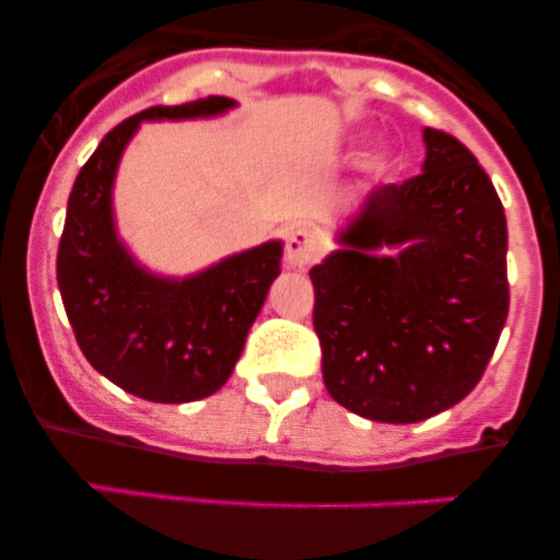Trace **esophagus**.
I'll return each mask as SVG.
<instances>
[{
    "mask_svg": "<svg viewBox=\"0 0 560 560\" xmlns=\"http://www.w3.org/2000/svg\"><path fill=\"white\" fill-rule=\"evenodd\" d=\"M319 255V241L314 237V232L305 230V226H296V230L289 232L285 237V260L294 269H305L311 266Z\"/></svg>",
    "mask_w": 560,
    "mask_h": 560,
    "instance_id": "1",
    "label": "esophagus"
}]
</instances>
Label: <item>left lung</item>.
Here are the masks:
<instances>
[{
  "label": "left lung",
  "mask_w": 560,
  "mask_h": 560,
  "mask_svg": "<svg viewBox=\"0 0 560 560\" xmlns=\"http://www.w3.org/2000/svg\"><path fill=\"white\" fill-rule=\"evenodd\" d=\"M427 162L375 187L341 249L311 269L330 398L378 423H418L482 378L508 319V221L488 173L446 131Z\"/></svg>",
  "instance_id": "1"
}]
</instances>
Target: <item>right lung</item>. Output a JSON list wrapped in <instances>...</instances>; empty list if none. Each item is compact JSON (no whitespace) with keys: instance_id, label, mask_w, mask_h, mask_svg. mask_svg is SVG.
<instances>
[{"instance_id":"1","label":"right lung","mask_w":560,"mask_h":560,"mask_svg":"<svg viewBox=\"0 0 560 560\" xmlns=\"http://www.w3.org/2000/svg\"><path fill=\"white\" fill-rule=\"evenodd\" d=\"M232 106L230 97H205L133 114L103 137L69 192L56 264L69 325L97 373L153 404H187L224 387L280 275L283 244L237 252L182 280L151 275L114 230V176L142 120L212 117Z\"/></svg>"}]
</instances>
